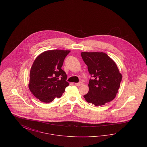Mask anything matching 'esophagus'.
Segmentation results:
<instances>
[{
	"label": "esophagus",
	"instance_id": "1",
	"mask_svg": "<svg viewBox=\"0 0 147 147\" xmlns=\"http://www.w3.org/2000/svg\"><path fill=\"white\" fill-rule=\"evenodd\" d=\"M82 84H83V83H82V82H79V83H75V85H76V86H81Z\"/></svg>",
	"mask_w": 147,
	"mask_h": 147
}]
</instances>
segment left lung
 Here are the masks:
<instances>
[{
	"instance_id": "obj_1",
	"label": "left lung",
	"mask_w": 147,
	"mask_h": 147,
	"mask_svg": "<svg viewBox=\"0 0 147 147\" xmlns=\"http://www.w3.org/2000/svg\"><path fill=\"white\" fill-rule=\"evenodd\" d=\"M81 56L92 77L89 82L85 100L96 106L113 100L118 92L122 75L116 63L104 52H83Z\"/></svg>"
}]
</instances>
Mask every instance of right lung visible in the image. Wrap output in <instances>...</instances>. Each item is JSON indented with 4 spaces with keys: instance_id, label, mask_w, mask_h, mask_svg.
Segmentation results:
<instances>
[{
    "instance_id": "right-lung-1",
    "label": "right lung",
    "mask_w": 147,
    "mask_h": 147,
    "mask_svg": "<svg viewBox=\"0 0 147 147\" xmlns=\"http://www.w3.org/2000/svg\"><path fill=\"white\" fill-rule=\"evenodd\" d=\"M68 50L43 52L35 59L31 68L28 88L35 97L45 103L61 97L69 85L67 76L61 69Z\"/></svg>"
}]
</instances>
